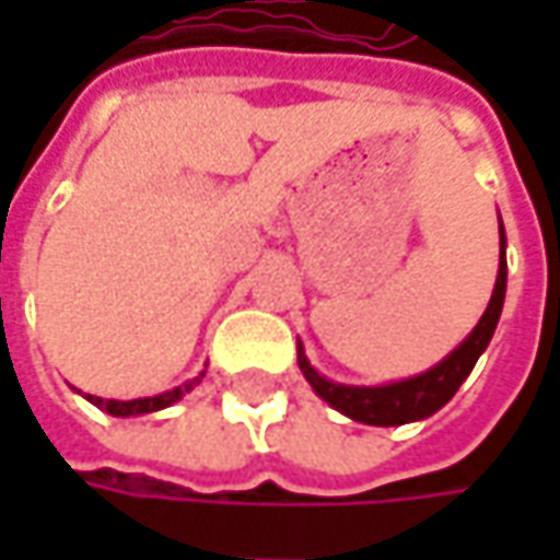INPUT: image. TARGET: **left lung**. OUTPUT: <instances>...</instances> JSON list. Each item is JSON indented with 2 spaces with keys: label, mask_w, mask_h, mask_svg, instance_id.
<instances>
[{
  "label": "left lung",
  "mask_w": 560,
  "mask_h": 560,
  "mask_svg": "<svg viewBox=\"0 0 560 560\" xmlns=\"http://www.w3.org/2000/svg\"><path fill=\"white\" fill-rule=\"evenodd\" d=\"M505 287H508V261H505V226L499 218V277H495V290L486 305L480 324L470 330L462 346L445 355L430 368L427 374L408 376L398 383H386V386H346V383H334L324 374H317L305 349L299 346V368L305 380L312 383V389L324 398L327 405H334L336 411H342L346 418L358 420V423H371V427H401L411 420H423L436 415L448 398L458 393L467 374L474 371L477 358L483 355L489 339L495 334V324L502 317V305H505Z\"/></svg>",
  "instance_id": "left-lung-1"
}]
</instances>
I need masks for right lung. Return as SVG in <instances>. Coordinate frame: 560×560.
Listing matches in <instances>:
<instances>
[{
  "instance_id": "obj_1",
  "label": "right lung",
  "mask_w": 560,
  "mask_h": 560,
  "mask_svg": "<svg viewBox=\"0 0 560 560\" xmlns=\"http://www.w3.org/2000/svg\"><path fill=\"white\" fill-rule=\"evenodd\" d=\"M202 376L205 371L199 376H192V380H186L184 386H177V389H171V393H162V396H152V398H133V401H118V398H98V396H86V398H90L96 408H102V411L115 415V418L152 415V411H162V408H167V405L180 401L192 386H199V383H202Z\"/></svg>"
}]
</instances>
